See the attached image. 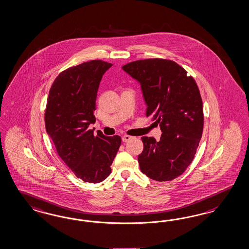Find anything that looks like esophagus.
<instances>
[{
  "mask_svg": "<svg viewBox=\"0 0 249 249\" xmlns=\"http://www.w3.org/2000/svg\"><path fill=\"white\" fill-rule=\"evenodd\" d=\"M131 139H132V137L129 136V135H123V136H122V142H127L130 141Z\"/></svg>",
  "mask_w": 249,
  "mask_h": 249,
  "instance_id": "34e87169",
  "label": "esophagus"
}]
</instances>
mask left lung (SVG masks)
Wrapping results in <instances>:
<instances>
[{"instance_id": "8db88e82", "label": "left lung", "mask_w": 249, "mask_h": 249, "mask_svg": "<svg viewBox=\"0 0 249 249\" xmlns=\"http://www.w3.org/2000/svg\"><path fill=\"white\" fill-rule=\"evenodd\" d=\"M123 71L140 83L146 116L160 126V141L142 137L141 171L153 180L170 181L192 162L203 130L202 100L194 78L173 60L147 59L129 62Z\"/></svg>"}]
</instances>
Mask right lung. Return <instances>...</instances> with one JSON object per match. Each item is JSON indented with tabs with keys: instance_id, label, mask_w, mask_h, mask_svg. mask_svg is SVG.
<instances>
[{
	"instance_id": "obj_1",
	"label": "right lung",
	"mask_w": 249,
	"mask_h": 249,
	"mask_svg": "<svg viewBox=\"0 0 249 249\" xmlns=\"http://www.w3.org/2000/svg\"><path fill=\"white\" fill-rule=\"evenodd\" d=\"M111 63L90 60L60 72L53 82L45 112L47 133L63 162L78 178L89 183L105 180L111 172L121 138L94 135L90 124L97 90Z\"/></svg>"
}]
</instances>
